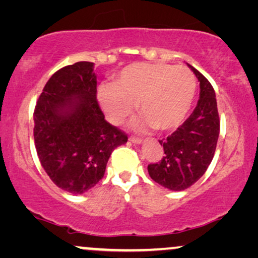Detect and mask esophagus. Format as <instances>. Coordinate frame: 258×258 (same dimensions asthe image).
I'll list each match as a JSON object with an SVG mask.
<instances>
[{
  "instance_id": "esophagus-1",
  "label": "esophagus",
  "mask_w": 258,
  "mask_h": 258,
  "mask_svg": "<svg viewBox=\"0 0 258 258\" xmlns=\"http://www.w3.org/2000/svg\"><path fill=\"white\" fill-rule=\"evenodd\" d=\"M129 141H130V142L135 143V144H141V143H142V140L139 139V137H135V136H130L129 137Z\"/></svg>"
}]
</instances>
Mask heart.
<instances>
[{"mask_svg": "<svg viewBox=\"0 0 258 258\" xmlns=\"http://www.w3.org/2000/svg\"><path fill=\"white\" fill-rule=\"evenodd\" d=\"M195 94V75L185 67L135 63L125 67L111 86L101 88L98 101L114 124L132 114L136 102L142 114L133 122L134 128L171 130L184 121Z\"/></svg>", "mask_w": 258, "mask_h": 258, "instance_id": "obj_1", "label": "heart"}]
</instances>
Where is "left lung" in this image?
Segmentation results:
<instances>
[{"instance_id": "1", "label": "left lung", "mask_w": 258, "mask_h": 258, "mask_svg": "<svg viewBox=\"0 0 258 258\" xmlns=\"http://www.w3.org/2000/svg\"><path fill=\"white\" fill-rule=\"evenodd\" d=\"M200 82V100L192 114L177 130L160 141L164 156L148 165L150 177L158 184L181 191L202 177L213 161L220 135L216 95L209 81L190 64Z\"/></svg>"}]
</instances>
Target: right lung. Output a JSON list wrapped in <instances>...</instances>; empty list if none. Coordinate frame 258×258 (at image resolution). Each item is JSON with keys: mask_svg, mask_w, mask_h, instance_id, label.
I'll use <instances>...</instances> for the list:
<instances>
[{"mask_svg": "<svg viewBox=\"0 0 258 258\" xmlns=\"http://www.w3.org/2000/svg\"><path fill=\"white\" fill-rule=\"evenodd\" d=\"M96 87L94 63L63 67L49 79L34 111L41 165L58 188L74 195L94 188L115 148L128 141L104 119Z\"/></svg>", "mask_w": 258, "mask_h": 258, "instance_id": "add662e5", "label": "right lung"}]
</instances>
